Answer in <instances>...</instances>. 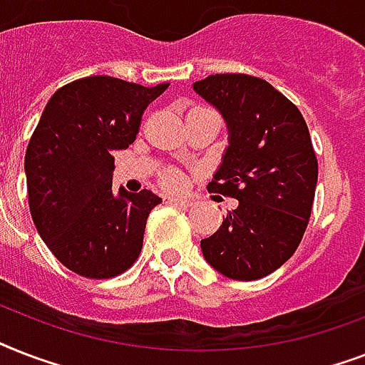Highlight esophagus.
Wrapping results in <instances>:
<instances>
[{"label":"esophagus","mask_w":365,"mask_h":365,"mask_svg":"<svg viewBox=\"0 0 365 365\" xmlns=\"http://www.w3.org/2000/svg\"><path fill=\"white\" fill-rule=\"evenodd\" d=\"M165 200V205H172V206H180V208H189V206H193V202L189 199H180V197H163Z\"/></svg>","instance_id":"1"}]
</instances>
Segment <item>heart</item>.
<instances>
[{"instance_id":"heart-1","label":"heart","mask_w":365,"mask_h":365,"mask_svg":"<svg viewBox=\"0 0 365 365\" xmlns=\"http://www.w3.org/2000/svg\"><path fill=\"white\" fill-rule=\"evenodd\" d=\"M160 180H163V183H165L166 187L170 189H178L183 185V176L178 170H166Z\"/></svg>"}]
</instances>
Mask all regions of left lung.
Listing matches in <instances>:
<instances>
[{"label": "left lung", "instance_id": "left-lung-1", "mask_svg": "<svg viewBox=\"0 0 365 365\" xmlns=\"http://www.w3.org/2000/svg\"><path fill=\"white\" fill-rule=\"evenodd\" d=\"M193 88L229 132L208 191L239 200L200 250L223 277L257 280L282 267L305 233L318 180L311 134L301 111L259 77L216 73Z\"/></svg>", "mask_w": 365, "mask_h": 365}]
</instances>
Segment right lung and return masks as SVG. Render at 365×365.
Segmentation results:
<instances>
[{"label": "right lung", "mask_w": 365, "mask_h": 365, "mask_svg": "<svg viewBox=\"0 0 365 365\" xmlns=\"http://www.w3.org/2000/svg\"><path fill=\"white\" fill-rule=\"evenodd\" d=\"M168 83L142 87L91 76L51 96L26 149L31 220L54 257L87 278L125 272L142 252L149 212L163 200L113 183V153L136 140L142 113Z\"/></svg>", "instance_id": "obj_1"}]
</instances>
